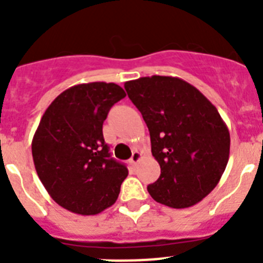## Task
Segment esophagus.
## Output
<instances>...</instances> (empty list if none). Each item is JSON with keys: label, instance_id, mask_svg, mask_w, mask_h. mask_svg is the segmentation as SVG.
I'll return each mask as SVG.
<instances>
[{"label": "esophagus", "instance_id": "1", "mask_svg": "<svg viewBox=\"0 0 263 263\" xmlns=\"http://www.w3.org/2000/svg\"><path fill=\"white\" fill-rule=\"evenodd\" d=\"M141 158H142V154H141L138 150H134L133 155H132V158H130V160H129V163L133 164V166H136V164L139 162V159H141Z\"/></svg>", "mask_w": 263, "mask_h": 263}]
</instances>
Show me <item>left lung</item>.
Segmentation results:
<instances>
[{
	"label": "left lung",
	"instance_id": "left-lung-1",
	"mask_svg": "<svg viewBox=\"0 0 263 263\" xmlns=\"http://www.w3.org/2000/svg\"><path fill=\"white\" fill-rule=\"evenodd\" d=\"M125 89L147 125L153 157L160 166L148 194L176 210L203 200L220 182L231 148L229 130L216 106L173 76L130 80Z\"/></svg>",
	"mask_w": 263,
	"mask_h": 263
}]
</instances>
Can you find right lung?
Wrapping results in <instances>:
<instances>
[{
    "instance_id": "right-lung-1",
    "label": "right lung",
    "mask_w": 263,
    "mask_h": 263,
    "mask_svg": "<svg viewBox=\"0 0 263 263\" xmlns=\"http://www.w3.org/2000/svg\"><path fill=\"white\" fill-rule=\"evenodd\" d=\"M126 96L115 83L68 88L42 116L31 142L36 174L53 200L78 215H97L116 203L127 168L110 157L103 124Z\"/></svg>"
}]
</instances>
